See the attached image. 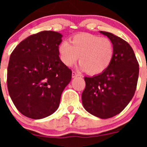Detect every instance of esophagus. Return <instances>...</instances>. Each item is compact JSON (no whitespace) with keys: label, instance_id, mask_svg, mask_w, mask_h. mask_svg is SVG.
<instances>
[{"label":"esophagus","instance_id":"obj_1","mask_svg":"<svg viewBox=\"0 0 147 147\" xmlns=\"http://www.w3.org/2000/svg\"><path fill=\"white\" fill-rule=\"evenodd\" d=\"M80 76V75L78 74L77 73H76L75 71H73V74H72V77L73 78H75V77H76V76Z\"/></svg>","mask_w":147,"mask_h":147}]
</instances>
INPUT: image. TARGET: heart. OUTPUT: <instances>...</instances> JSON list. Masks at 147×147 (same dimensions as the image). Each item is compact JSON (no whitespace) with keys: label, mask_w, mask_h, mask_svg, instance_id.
Here are the masks:
<instances>
[{"label":"heart","mask_w":147,"mask_h":147,"mask_svg":"<svg viewBox=\"0 0 147 147\" xmlns=\"http://www.w3.org/2000/svg\"><path fill=\"white\" fill-rule=\"evenodd\" d=\"M69 42L59 45V57L71 67L80 57V67L89 75H98L107 69L114 57V45L110 39L88 33L73 36Z\"/></svg>","instance_id":"b5f03b06"}]
</instances>
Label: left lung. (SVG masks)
<instances>
[{"label":"left lung","mask_w":147,"mask_h":147,"mask_svg":"<svg viewBox=\"0 0 147 147\" xmlns=\"http://www.w3.org/2000/svg\"><path fill=\"white\" fill-rule=\"evenodd\" d=\"M100 32L113 42V59L102 74L84 78L85 88L82 99L88 113L101 119H109L120 113L134 96L139 64L128 42L110 32Z\"/></svg>","instance_id":"obj_1"}]
</instances>
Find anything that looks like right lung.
Masks as SVG:
<instances>
[{
  "label": "right lung",
  "instance_id": "obj_1",
  "mask_svg": "<svg viewBox=\"0 0 147 147\" xmlns=\"http://www.w3.org/2000/svg\"><path fill=\"white\" fill-rule=\"evenodd\" d=\"M62 35L42 31L30 35L10 55L7 88L16 108L23 115L40 119L59 107L61 95L72 71L60 60Z\"/></svg>",
  "mask_w": 147,
  "mask_h": 147
}]
</instances>
